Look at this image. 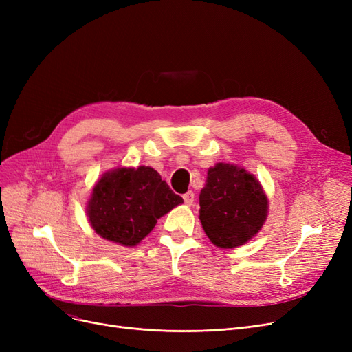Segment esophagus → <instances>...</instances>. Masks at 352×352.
<instances>
[{
  "label": "esophagus",
  "instance_id": "esophagus-1",
  "mask_svg": "<svg viewBox=\"0 0 352 352\" xmlns=\"http://www.w3.org/2000/svg\"><path fill=\"white\" fill-rule=\"evenodd\" d=\"M184 201L186 206H192L194 201H195V194L192 192V190H188L186 194H184Z\"/></svg>",
  "mask_w": 352,
  "mask_h": 352
}]
</instances>
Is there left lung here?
Here are the masks:
<instances>
[{
    "instance_id": "1",
    "label": "left lung",
    "mask_w": 352,
    "mask_h": 352,
    "mask_svg": "<svg viewBox=\"0 0 352 352\" xmlns=\"http://www.w3.org/2000/svg\"><path fill=\"white\" fill-rule=\"evenodd\" d=\"M199 207L201 225L210 241L220 248H235L257 235L264 225L267 197L247 170L219 163L208 170Z\"/></svg>"
}]
</instances>
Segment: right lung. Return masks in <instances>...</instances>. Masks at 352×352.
Instances as JSON below:
<instances>
[{"instance_id":"obj_1","label":"right lung","mask_w":352,"mask_h":352,"mask_svg":"<svg viewBox=\"0 0 352 352\" xmlns=\"http://www.w3.org/2000/svg\"><path fill=\"white\" fill-rule=\"evenodd\" d=\"M182 202L154 168H116L94 186L88 217L104 239L133 247L160 217Z\"/></svg>"}]
</instances>
